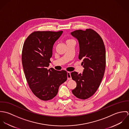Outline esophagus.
Returning <instances> with one entry per match:
<instances>
[{
    "label": "esophagus",
    "instance_id": "34e87169",
    "mask_svg": "<svg viewBox=\"0 0 129 129\" xmlns=\"http://www.w3.org/2000/svg\"><path fill=\"white\" fill-rule=\"evenodd\" d=\"M67 77H68V80H70L72 79V77H71V73L69 72H67Z\"/></svg>",
    "mask_w": 129,
    "mask_h": 129
}]
</instances>
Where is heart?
<instances>
[{
    "instance_id": "b5f03b06",
    "label": "heart",
    "mask_w": 129,
    "mask_h": 129,
    "mask_svg": "<svg viewBox=\"0 0 129 129\" xmlns=\"http://www.w3.org/2000/svg\"><path fill=\"white\" fill-rule=\"evenodd\" d=\"M74 41L73 39H68L67 41V42H71V41Z\"/></svg>"
}]
</instances>
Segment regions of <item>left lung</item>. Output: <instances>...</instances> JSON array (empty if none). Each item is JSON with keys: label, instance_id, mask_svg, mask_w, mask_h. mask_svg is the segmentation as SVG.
<instances>
[{"label": "left lung", "instance_id": "obj_1", "mask_svg": "<svg viewBox=\"0 0 129 129\" xmlns=\"http://www.w3.org/2000/svg\"><path fill=\"white\" fill-rule=\"evenodd\" d=\"M71 34L79 42L78 58L84 68L82 74L74 72L72 79L76 87L72 90L74 95L81 99L92 96L100 86L106 67V51L101 36L92 29L75 30Z\"/></svg>", "mask_w": 129, "mask_h": 129}]
</instances>
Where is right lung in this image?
I'll return each mask as SVG.
<instances>
[{
    "instance_id": "add662e5",
    "label": "right lung",
    "mask_w": 129,
    "mask_h": 129,
    "mask_svg": "<svg viewBox=\"0 0 129 129\" xmlns=\"http://www.w3.org/2000/svg\"><path fill=\"white\" fill-rule=\"evenodd\" d=\"M63 31H34L27 38L22 52L23 70L33 94L43 101L52 99L59 86L67 80L66 71L47 68L55 41Z\"/></svg>"
}]
</instances>
